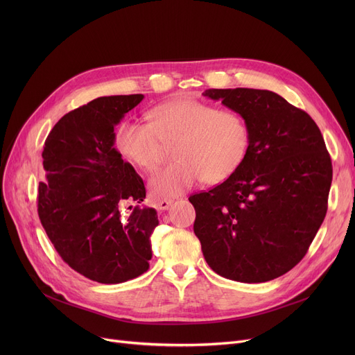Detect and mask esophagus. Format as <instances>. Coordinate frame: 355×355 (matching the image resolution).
<instances>
[{
  "mask_svg": "<svg viewBox=\"0 0 355 355\" xmlns=\"http://www.w3.org/2000/svg\"><path fill=\"white\" fill-rule=\"evenodd\" d=\"M171 204H173V200L161 198V200H157V209H158V211H165V210L170 209Z\"/></svg>",
  "mask_w": 355,
  "mask_h": 355,
  "instance_id": "obj_1",
  "label": "esophagus"
}]
</instances>
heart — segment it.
Returning a JSON list of instances; mask_svg holds the SVG:
<instances>
[{
	"label": "heart",
	"mask_w": 355,
	"mask_h": 355,
	"mask_svg": "<svg viewBox=\"0 0 355 355\" xmlns=\"http://www.w3.org/2000/svg\"><path fill=\"white\" fill-rule=\"evenodd\" d=\"M146 118L148 123L122 122L116 144L125 158L145 171L155 170L164 145L174 144L175 161L149 180V191L157 198L177 197L200 180L225 181L248 157L250 129L234 110L178 98L153 107Z\"/></svg>",
	"instance_id": "1"
}]
</instances>
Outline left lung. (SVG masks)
<instances>
[{
	"instance_id": "1",
	"label": "left lung",
	"mask_w": 355,
	"mask_h": 355,
	"mask_svg": "<svg viewBox=\"0 0 355 355\" xmlns=\"http://www.w3.org/2000/svg\"><path fill=\"white\" fill-rule=\"evenodd\" d=\"M249 125V153L210 191L190 196L204 259L223 277L260 284L301 262L328 209L332 164L305 110L260 89H209Z\"/></svg>"
}]
</instances>
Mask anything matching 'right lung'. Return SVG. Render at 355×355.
<instances>
[{
    "label": "right lung",
    "mask_w": 355,
    "mask_h": 355,
    "mask_svg": "<svg viewBox=\"0 0 355 355\" xmlns=\"http://www.w3.org/2000/svg\"><path fill=\"white\" fill-rule=\"evenodd\" d=\"M144 95L102 96L66 114L43 149L39 217L64 262L105 285L138 277L153 257L154 209L142 206L145 185L114 146L115 126ZM128 202L136 206L123 215Z\"/></svg>",
    "instance_id": "obj_1"
}]
</instances>
